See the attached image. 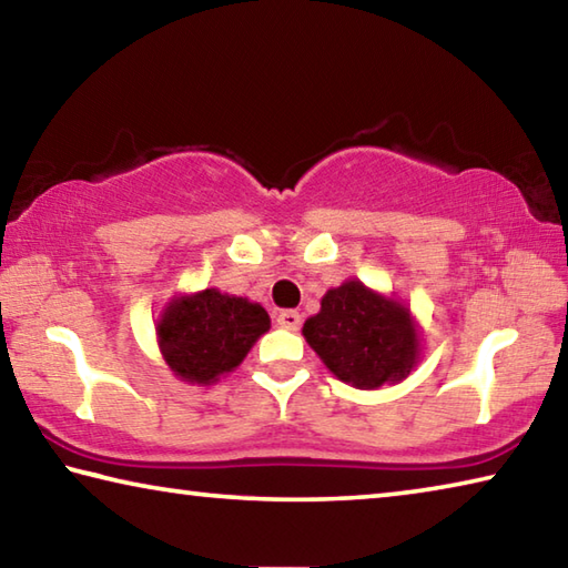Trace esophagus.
<instances>
[{"instance_id":"1","label":"esophagus","mask_w":568,"mask_h":568,"mask_svg":"<svg viewBox=\"0 0 568 568\" xmlns=\"http://www.w3.org/2000/svg\"><path fill=\"white\" fill-rule=\"evenodd\" d=\"M301 323H303V315L297 311H281V313H277V325H281V328H285V331H297V328H301Z\"/></svg>"}]
</instances>
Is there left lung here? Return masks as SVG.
Returning a JSON list of instances; mask_svg holds the SVG:
<instances>
[{
    "instance_id": "obj_1",
    "label": "left lung",
    "mask_w": 568,
    "mask_h": 568,
    "mask_svg": "<svg viewBox=\"0 0 568 568\" xmlns=\"http://www.w3.org/2000/svg\"><path fill=\"white\" fill-rule=\"evenodd\" d=\"M303 335L335 378L363 390L406 378L420 351L408 307L361 281L331 287Z\"/></svg>"
}]
</instances>
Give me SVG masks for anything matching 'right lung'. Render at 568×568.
Wrapping results in <instances>:
<instances>
[{
	"mask_svg": "<svg viewBox=\"0 0 568 568\" xmlns=\"http://www.w3.org/2000/svg\"><path fill=\"white\" fill-rule=\"evenodd\" d=\"M267 331L271 318L263 305L207 287L172 297L158 321V343L178 378L210 386L235 371Z\"/></svg>",
	"mask_w": 568,
	"mask_h": 568,
	"instance_id": "obj_1",
	"label": "right lung"
}]
</instances>
